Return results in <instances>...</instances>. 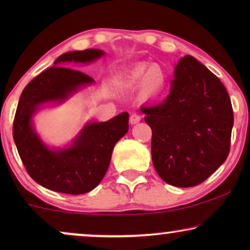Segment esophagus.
Returning <instances> with one entry per match:
<instances>
[{
	"label": "esophagus",
	"instance_id": "1",
	"mask_svg": "<svg viewBox=\"0 0 250 250\" xmlns=\"http://www.w3.org/2000/svg\"><path fill=\"white\" fill-rule=\"evenodd\" d=\"M141 121V116H140L139 114H132L131 116H129V123L131 124H138V123Z\"/></svg>",
	"mask_w": 250,
	"mask_h": 250
}]
</instances>
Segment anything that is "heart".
<instances>
[{
    "label": "heart",
    "mask_w": 250,
    "mask_h": 250,
    "mask_svg": "<svg viewBox=\"0 0 250 250\" xmlns=\"http://www.w3.org/2000/svg\"><path fill=\"white\" fill-rule=\"evenodd\" d=\"M126 83L129 85L141 84V95L145 99L155 98L163 91L165 85V75L158 67L140 66L135 68L126 77Z\"/></svg>",
    "instance_id": "heart-1"
}]
</instances>
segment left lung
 <instances>
[{
  "mask_svg": "<svg viewBox=\"0 0 250 250\" xmlns=\"http://www.w3.org/2000/svg\"><path fill=\"white\" fill-rule=\"evenodd\" d=\"M141 111L152 129L153 166L170 186H198L228 158L233 127L230 97L193 57L177 62L166 100Z\"/></svg>",
  "mask_w": 250,
  "mask_h": 250,
  "instance_id": "8db88e82",
  "label": "left lung"
}]
</instances>
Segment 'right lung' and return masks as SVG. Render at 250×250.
<instances>
[{
  "instance_id": "add662e5",
  "label": "right lung",
  "mask_w": 250,
  "mask_h": 250,
  "mask_svg": "<svg viewBox=\"0 0 250 250\" xmlns=\"http://www.w3.org/2000/svg\"><path fill=\"white\" fill-rule=\"evenodd\" d=\"M104 54L97 49L61 54L54 66L34 78L20 95L13 140L27 173L46 189L68 194L93 190L107 173L115 145L128 131V114L122 112L108 122L88 123L69 148L51 150L33 128L32 118L41 105L62 102L80 87L94 82L88 75L60 64L92 62Z\"/></svg>"
}]
</instances>
